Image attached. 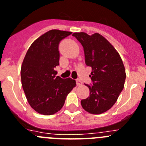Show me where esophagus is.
I'll return each mask as SVG.
<instances>
[{
    "mask_svg": "<svg viewBox=\"0 0 146 146\" xmlns=\"http://www.w3.org/2000/svg\"><path fill=\"white\" fill-rule=\"evenodd\" d=\"M76 84L77 86H81V85H82V82L79 79H76Z\"/></svg>",
    "mask_w": 146,
    "mask_h": 146,
    "instance_id": "34e87169",
    "label": "esophagus"
}]
</instances>
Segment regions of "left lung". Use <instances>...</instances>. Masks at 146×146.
<instances>
[{"label": "left lung", "instance_id": "1", "mask_svg": "<svg viewBox=\"0 0 146 146\" xmlns=\"http://www.w3.org/2000/svg\"><path fill=\"white\" fill-rule=\"evenodd\" d=\"M82 44L86 65L91 67L93 85L85 84L90 96L81 101L83 109L92 114L106 112L117 101L124 88L125 69L120 56L111 43L99 33L73 34Z\"/></svg>", "mask_w": 146, "mask_h": 146}]
</instances>
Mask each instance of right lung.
Instances as JSON below:
<instances>
[{"mask_svg": "<svg viewBox=\"0 0 146 146\" xmlns=\"http://www.w3.org/2000/svg\"><path fill=\"white\" fill-rule=\"evenodd\" d=\"M71 32L51 29L35 39L28 49L21 69L22 87L32 108L43 115H52L63 107L76 84L71 78L56 76L59 65L58 44Z\"/></svg>", "mask_w": 146, "mask_h": 146, "instance_id": "1", "label": "right lung"}]
</instances>
